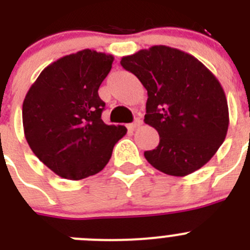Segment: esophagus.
Listing matches in <instances>:
<instances>
[{"mask_svg":"<svg viewBox=\"0 0 250 250\" xmlns=\"http://www.w3.org/2000/svg\"><path fill=\"white\" fill-rule=\"evenodd\" d=\"M140 125H141V120H140V119H136L134 123H131V124H129V125H127V129L134 130V129H136L138 126H140Z\"/></svg>","mask_w":250,"mask_h":250,"instance_id":"34e87169","label":"esophagus"}]
</instances>
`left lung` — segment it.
I'll return each mask as SVG.
<instances>
[{
	"mask_svg": "<svg viewBox=\"0 0 250 250\" xmlns=\"http://www.w3.org/2000/svg\"><path fill=\"white\" fill-rule=\"evenodd\" d=\"M147 91L145 124L160 141L144 156L167 175L185 176L210 160L229 125L228 103L215 76L178 48L152 46L120 61Z\"/></svg>",
	"mask_w": 250,
	"mask_h": 250,
	"instance_id": "8db88e82",
	"label": "left lung"
}]
</instances>
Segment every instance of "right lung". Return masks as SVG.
I'll return each instance as SVG.
<instances>
[{
    "label": "right lung",
    "instance_id": "add662e5",
    "mask_svg": "<svg viewBox=\"0 0 250 250\" xmlns=\"http://www.w3.org/2000/svg\"><path fill=\"white\" fill-rule=\"evenodd\" d=\"M114 57L79 51L48 65L22 105L25 136L35 155L61 178L80 180L106 167L115 144L126 134L101 120L99 87Z\"/></svg>",
    "mask_w": 250,
    "mask_h": 250
}]
</instances>
